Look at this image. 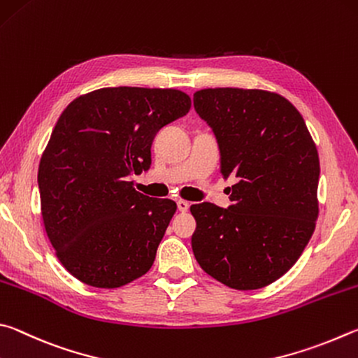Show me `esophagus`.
Segmentation results:
<instances>
[{
	"label": "esophagus",
	"mask_w": 358,
	"mask_h": 358,
	"mask_svg": "<svg viewBox=\"0 0 358 358\" xmlns=\"http://www.w3.org/2000/svg\"><path fill=\"white\" fill-rule=\"evenodd\" d=\"M189 208H190L189 201H185V199H178V209L180 212H187V210H189Z\"/></svg>",
	"instance_id": "1"
}]
</instances>
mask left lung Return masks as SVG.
<instances>
[{"mask_svg": "<svg viewBox=\"0 0 358 358\" xmlns=\"http://www.w3.org/2000/svg\"><path fill=\"white\" fill-rule=\"evenodd\" d=\"M220 149L222 174L237 179L228 209L193 204V255L233 289H259L289 271L319 214V155L303 117L277 92L215 87L193 94Z\"/></svg>", "mask_w": 358, "mask_h": 358, "instance_id": "8db88e82", "label": "left lung"}]
</instances>
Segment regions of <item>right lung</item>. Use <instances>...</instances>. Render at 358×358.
Wrapping results in <instances>:
<instances>
[{"label":"right lung","mask_w":358,"mask_h":358,"mask_svg":"<svg viewBox=\"0 0 358 358\" xmlns=\"http://www.w3.org/2000/svg\"><path fill=\"white\" fill-rule=\"evenodd\" d=\"M190 106L179 90L119 86L87 92L62 111L37 182L48 239L81 283L113 289L152 267L178 206L136 192L130 176L149 169L155 134Z\"/></svg>","instance_id":"right-lung-1"}]
</instances>
